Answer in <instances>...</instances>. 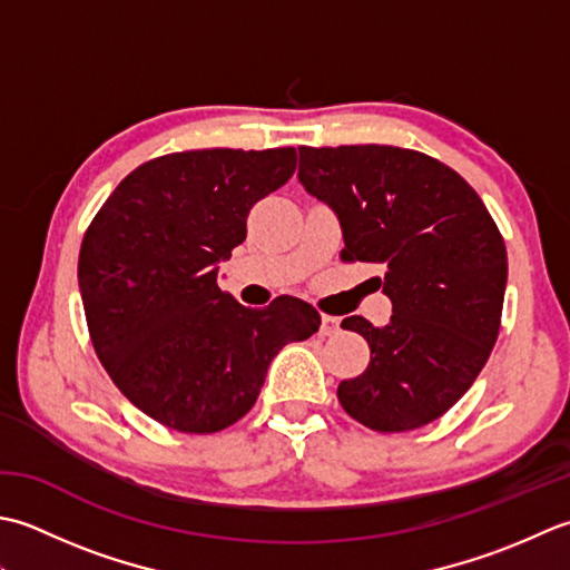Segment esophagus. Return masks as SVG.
<instances>
[{
    "instance_id": "34e87169",
    "label": "esophagus",
    "mask_w": 570,
    "mask_h": 570,
    "mask_svg": "<svg viewBox=\"0 0 570 570\" xmlns=\"http://www.w3.org/2000/svg\"><path fill=\"white\" fill-rule=\"evenodd\" d=\"M340 324L342 320L340 317H332V315H322V324H320V334L322 336H332L340 332Z\"/></svg>"
}]
</instances>
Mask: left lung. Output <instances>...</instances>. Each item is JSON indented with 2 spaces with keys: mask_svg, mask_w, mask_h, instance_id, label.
Segmentation results:
<instances>
[{
  "mask_svg": "<svg viewBox=\"0 0 570 570\" xmlns=\"http://www.w3.org/2000/svg\"><path fill=\"white\" fill-rule=\"evenodd\" d=\"M297 179L340 218L344 261L376 263L386 327L346 317L368 342L362 376L336 389L342 409L379 433L433 423L490 358L502 320L507 248L458 171L391 145L299 147Z\"/></svg>",
  "mask_w": 570,
  "mask_h": 570,
  "instance_id": "8db88e82",
  "label": "left lung"
}]
</instances>
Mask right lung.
<instances>
[{
	"mask_svg": "<svg viewBox=\"0 0 570 570\" xmlns=\"http://www.w3.org/2000/svg\"><path fill=\"white\" fill-rule=\"evenodd\" d=\"M295 165L293 147L157 157L127 174L86 230L78 287L92 346L157 423L199 435L234 425L275 354L320 330L317 309L297 297L250 309L218 287L248 212Z\"/></svg>",
	"mask_w": 570,
	"mask_h": 570,
	"instance_id": "obj_1",
	"label": "right lung"
}]
</instances>
